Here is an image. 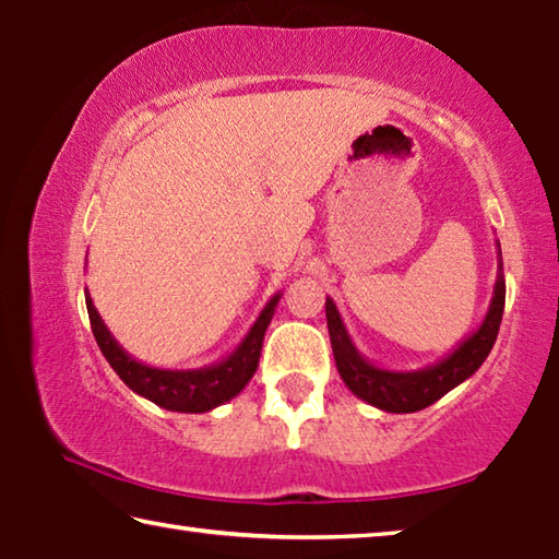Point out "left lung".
I'll use <instances>...</instances> for the list:
<instances>
[{"label": "left lung", "mask_w": 559, "mask_h": 559, "mask_svg": "<svg viewBox=\"0 0 559 559\" xmlns=\"http://www.w3.org/2000/svg\"><path fill=\"white\" fill-rule=\"evenodd\" d=\"M503 308L506 278L503 259H500L498 246V278L484 323L478 325V330H473L459 347H453L447 357L439 359V362L424 367V370L400 372L384 370V367H377L370 359L362 357V353L355 347L353 337H349L333 298H325L328 333L340 377H343L347 390L359 396V400L392 414H412L427 409L429 404L439 402L453 386L466 382L486 362L488 353L493 349L500 320H503Z\"/></svg>", "instance_id": "8db88e82"}]
</instances>
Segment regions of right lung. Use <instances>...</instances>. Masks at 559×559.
<instances>
[{"label": "right lung", "mask_w": 559, "mask_h": 559, "mask_svg": "<svg viewBox=\"0 0 559 559\" xmlns=\"http://www.w3.org/2000/svg\"><path fill=\"white\" fill-rule=\"evenodd\" d=\"M278 300L281 293H276V296L266 302V308L261 310L257 323L251 325L239 347H236L229 357H224L222 362L200 367V370H159V367L138 362L135 357L128 355L126 349L118 345V340L110 335V330L98 316V310L91 300V293L86 288L91 330L93 335H96L100 353L106 355L116 374L135 394L155 402L157 406H163V409L182 414L210 412L214 406L234 400V396L249 384L259 367L263 335H266L271 318L276 313Z\"/></svg>", "instance_id": "1"}]
</instances>
